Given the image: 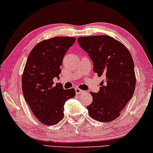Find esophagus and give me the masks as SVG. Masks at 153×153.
I'll return each instance as SVG.
<instances>
[{
  "label": "esophagus",
  "mask_w": 153,
  "mask_h": 153,
  "mask_svg": "<svg viewBox=\"0 0 153 153\" xmlns=\"http://www.w3.org/2000/svg\"><path fill=\"white\" fill-rule=\"evenodd\" d=\"M75 92H76V93L77 94V95H80V94H82L84 93L85 91H82V90L78 88H75Z\"/></svg>",
  "instance_id": "obj_1"
}]
</instances>
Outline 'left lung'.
Returning a JSON list of instances; mask_svg holds the SVG:
<instances>
[{
	"instance_id": "8db88e82",
	"label": "left lung",
	"mask_w": 153,
	"mask_h": 153,
	"mask_svg": "<svg viewBox=\"0 0 153 153\" xmlns=\"http://www.w3.org/2000/svg\"><path fill=\"white\" fill-rule=\"evenodd\" d=\"M79 46L93 62V71L104 79L97 93H91L88 106L91 118L100 122L113 121L132 97L136 85L133 58L120 42L108 35L80 37Z\"/></svg>"
}]
</instances>
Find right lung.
<instances>
[{
    "mask_svg": "<svg viewBox=\"0 0 153 153\" xmlns=\"http://www.w3.org/2000/svg\"><path fill=\"white\" fill-rule=\"evenodd\" d=\"M76 38L56 37L37 44L29 53L22 75L25 100L44 125H53L63 118L65 102L75 97L74 88L64 90L53 78H60V66L67 51Z\"/></svg>",
    "mask_w": 153,
    "mask_h": 153,
    "instance_id": "1",
    "label": "right lung"
}]
</instances>
